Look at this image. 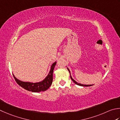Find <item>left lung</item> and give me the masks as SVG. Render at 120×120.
Here are the masks:
<instances>
[{
	"mask_svg": "<svg viewBox=\"0 0 120 120\" xmlns=\"http://www.w3.org/2000/svg\"><path fill=\"white\" fill-rule=\"evenodd\" d=\"M67 69H68V70H69V72H70V77H71V79L72 80V81L75 84H76V85L81 86H90L93 85H84V84H79V83H77V82H76L74 80V79H72V76H71V73H70V71L69 69H68V68H67Z\"/></svg>",
	"mask_w": 120,
	"mask_h": 120,
	"instance_id": "obj_1",
	"label": "left lung"
}]
</instances>
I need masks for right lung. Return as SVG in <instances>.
Here are the masks:
<instances>
[{"instance_id":"right-lung-1","label":"right lung","mask_w":120,"mask_h":120,"mask_svg":"<svg viewBox=\"0 0 120 120\" xmlns=\"http://www.w3.org/2000/svg\"><path fill=\"white\" fill-rule=\"evenodd\" d=\"M57 62H54L51 67L50 71L45 79L38 83H30V82H24L19 80L14 76L15 80L19 85L22 87L25 90L32 92H40L45 91L49 88L52 83L53 71Z\"/></svg>"}]
</instances>
